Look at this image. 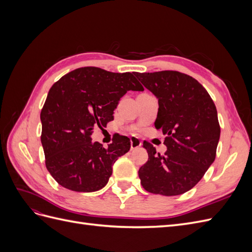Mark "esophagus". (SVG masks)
Instances as JSON below:
<instances>
[{"label": "esophagus", "mask_w": 252, "mask_h": 252, "mask_svg": "<svg viewBox=\"0 0 252 252\" xmlns=\"http://www.w3.org/2000/svg\"><path fill=\"white\" fill-rule=\"evenodd\" d=\"M141 146H142V142L138 138H136V136H131V138H130V148H131V150L139 148Z\"/></svg>", "instance_id": "esophagus-1"}]
</instances>
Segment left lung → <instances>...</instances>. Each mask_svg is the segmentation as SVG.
<instances>
[{
    "label": "left lung",
    "mask_w": 252,
    "mask_h": 252,
    "mask_svg": "<svg viewBox=\"0 0 252 252\" xmlns=\"http://www.w3.org/2000/svg\"><path fill=\"white\" fill-rule=\"evenodd\" d=\"M143 85L158 100L157 129L166 135L164 155L144 142L148 161L139 170L148 192L179 195L193 188L213 163L220 128L212 98L188 74L173 70L135 72Z\"/></svg>",
    "instance_id": "obj_1"
}]
</instances>
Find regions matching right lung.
<instances>
[{"mask_svg":"<svg viewBox=\"0 0 252 252\" xmlns=\"http://www.w3.org/2000/svg\"><path fill=\"white\" fill-rule=\"evenodd\" d=\"M128 90L143 91L133 73L82 67L50 88L41 111L45 164L61 186L93 192L108 183L112 166L130 149V140L117 134L105 149L91 141L94 128L106 127Z\"/></svg>","mask_w":252,"mask_h":252,"instance_id":"add662e5","label":"right lung"}]
</instances>
